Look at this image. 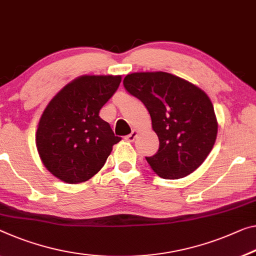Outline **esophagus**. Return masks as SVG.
<instances>
[{"label": "esophagus", "mask_w": 256, "mask_h": 256, "mask_svg": "<svg viewBox=\"0 0 256 256\" xmlns=\"http://www.w3.org/2000/svg\"><path fill=\"white\" fill-rule=\"evenodd\" d=\"M136 136H137V132L132 130L130 134H129V135L126 136V140H127L128 142H134L136 138Z\"/></svg>", "instance_id": "obj_1"}]
</instances>
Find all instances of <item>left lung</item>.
<instances>
[{
    "mask_svg": "<svg viewBox=\"0 0 256 256\" xmlns=\"http://www.w3.org/2000/svg\"><path fill=\"white\" fill-rule=\"evenodd\" d=\"M127 92L145 105L159 150L146 161L156 175L178 180L194 172L214 146L218 120L204 90L166 72H137L124 78Z\"/></svg>",
    "mask_w": 256,
    "mask_h": 256,
    "instance_id": "obj_1",
    "label": "left lung"
}]
</instances>
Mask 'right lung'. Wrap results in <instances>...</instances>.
<instances>
[{
    "mask_svg": "<svg viewBox=\"0 0 256 256\" xmlns=\"http://www.w3.org/2000/svg\"><path fill=\"white\" fill-rule=\"evenodd\" d=\"M120 82L121 76H78L43 111L35 136L38 152L44 167L62 182L76 184L92 178L120 142L100 116Z\"/></svg>",
    "mask_w": 256,
    "mask_h": 256,
    "instance_id": "add662e5",
    "label": "right lung"
}]
</instances>
